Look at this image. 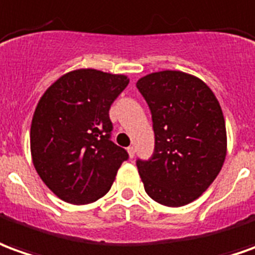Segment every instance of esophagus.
<instances>
[{"label": "esophagus", "instance_id": "34e87169", "mask_svg": "<svg viewBox=\"0 0 255 255\" xmlns=\"http://www.w3.org/2000/svg\"><path fill=\"white\" fill-rule=\"evenodd\" d=\"M134 152H136V151H134V147L128 148V153H129V156H130V158H133V156H134Z\"/></svg>", "mask_w": 255, "mask_h": 255}]
</instances>
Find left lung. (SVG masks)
I'll return each mask as SVG.
<instances>
[{
  "label": "left lung",
  "instance_id": "8db88e82",
  "mask_svg": "<svg viewBox=\"0 0 255 255\" xmlns=\"http://www.w3.org/2000/svg\"><path fill=\"white\" fill-rule=\"evenodd\" d=\"M136 85L155 133L152 158L137 160L144 189L160 205H188L210 187L227 156L221 106L202 79L182 71L151 73Z\"/></svg>",
  "mask_w": 255,
  "mask_h": 255
}]
</instances>
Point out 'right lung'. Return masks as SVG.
I'll return each instance as SVG.
<instances>
[{"label":"right lung","mask_w":255,"mask_h":255,"mask_svg":"<svg viewBox=\"0 0 255 255\" xmlns=\"http://www.w3.org/2000/svg\"><path fill=\"white\" fill-rule=\"evenodd\" d=\"M129 78L122 74L79 68L61 75L39 99L30 130L38 176L71 205L103 198L122 162L129 158L110 137V107Z\"/></svg>","instance_id":"right-lung-1"}]
</instances>
